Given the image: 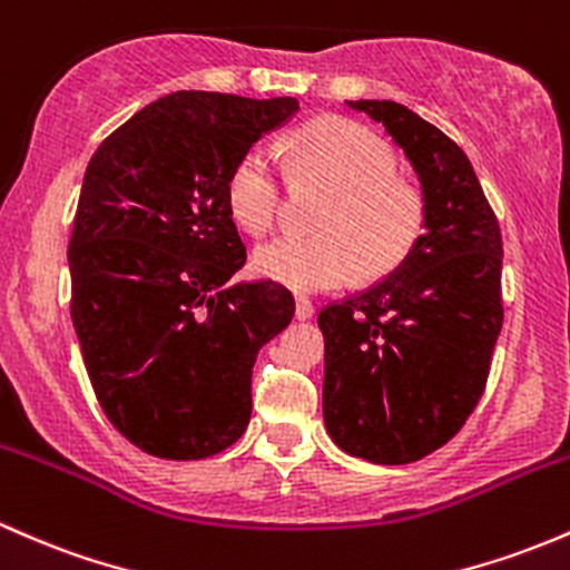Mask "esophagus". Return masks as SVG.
<instances>
[{"mask_svg":"<svg viewBox=\"0 0 570 570\" xmlns=\"http://www.w3.org/2000/svg\"><path fill=\"white\" fill-rule=\"evenodd\" d=\"M312 315H315V307H312V302H307V298H296V317H298V321H309Z\"/></svg>","mask_w":570,"mask_h":570,"instance_id":"esophagus-1","label":"esophagus"}]
</instances>
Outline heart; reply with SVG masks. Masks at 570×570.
Returning <instances> with one entry per match:
<instances>
[{
  "instance_id": "heart-1",
  "label": "heart",
  "mask_w": 570,
  "mask_h": 570,
  "mask_svg": "<svg viewBox=\"0 0 570 570\" xmlns=\"http://www.w3.org/2000/svg\"><path fill=\"white\" fill-rule=\"evenodd\" d=\"M298 187L328 189L315 236H283L253 255V272L293 293H317L361 277H385L415 249L426 228V198L396 176V155L351 119H312L285 144ZM283 185L263 149H247L225 179V206L244 234L272 230Z\"/></svg>"
}]
</instances>
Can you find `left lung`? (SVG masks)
<instances>
[{"label": "left lung", "mask_w": 570, "mask_h": 570, "mask_svg": "<svg viewBox=\"0 0 570 570\" xmlns=\"http://www.w3.org/2000/svg\"><path fill=\"white\" fill-rule=\"evenodd\" d=\"M405 151L426 228L389 277L317 315L323 421L345 454L407 464L462 430L503 326V242L468 155L391 100H347Z\"/></svg>", "instance_id": "1"}]
</instances>
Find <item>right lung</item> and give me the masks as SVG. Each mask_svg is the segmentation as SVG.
<instances>
[{"mask_svg": "<svg viewBox=\"0 0 570 570\" xmlns=\"http://www.w3.org/2000/svg\"><path fill=\"white\" fill-rule=\"evenodd\" d=\"M296 97L174 91L111 132L89 160L67 266L72 326L108 421L160 459H206L242 438L258 351L293 317L247 261L225 179Z\"/></svg>", "mask_w": 570, "mask_h": 570, "instance_id": "add662e5", "label": "right lung"}]
</instances>
